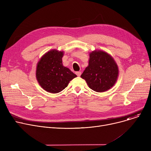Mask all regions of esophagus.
Returning <instances> with one entry per match:
<instances>
[{
  "mask_svg": "<svg viewBox=\"0 0 151 151\" xmlns=\"http://www.w3.org/2000/svg\"><path fill=\"white\" fill-rule=\"evenodd\" d=\"M76 75H77L78 76H80L81 75V71H76Z\"/></svg>",
  "mask_w": 151,
  "mask_h": 151,
  "instance_id": "esophagus-1",
  "label": "esophagus"
}]
</instances>
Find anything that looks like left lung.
<instances>
[{
    "mask_svg": "<svg viewBox=\"0 0 151 151\" xmlns=\"http://www.w3.org/2000/svg\"><path fill=\"white\" fill-rule=\"evenodd\" d=\"M119 76V68L113 58L102 50L89 53V65L81 77L93 91L104 92L115 84Z\"/></svg>",
    "mask_w": 151,
    "mask_h": 151,
    "instance_id": "obj_1",
    "label": "left lung"
}]
</instances>
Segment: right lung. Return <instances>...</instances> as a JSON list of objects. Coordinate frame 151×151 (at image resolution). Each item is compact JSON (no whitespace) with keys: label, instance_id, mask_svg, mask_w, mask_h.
I'll return each mask as SVG.
<instances>
[{"label":"right lung","instance_id":"right-lung-1","mask_svg":"<svg viewBox=\"0 0 151 151\" xmlns=\"http://www.w3.org/2000/svg\"><path fill=\"white\" fill-rule=\"evenodd\" d=\"M63 51L52 50L39 60L36 68V78L42 88L52 93L61 92L77 76L62 63Z\"/></svg>","mask_w":151,"mask_h":151}]
</instances>
